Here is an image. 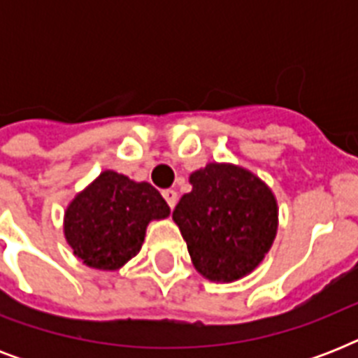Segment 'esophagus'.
I'll use <instances>...</instances> for the list:
<instances>
[{
  "instance_id": "1",
  "label": "esophagus",
  "mask_w": 358,
  "mask_h": 358,
  "mask_svg": "<svg viewBox=\"0 0 358 358\" xmlns=\"http://www.w3.org/2000/svg\"><path fill=\"white\" fill-rule=\"evenodd\" d=\"M163 199L167 201L169 208L173 210V208L176 206V202H178V193H176L174 189H165V191H163Z\"/></svg>"
}]
</instances>
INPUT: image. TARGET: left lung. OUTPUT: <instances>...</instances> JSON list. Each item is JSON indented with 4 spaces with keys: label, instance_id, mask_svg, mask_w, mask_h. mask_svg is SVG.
I'll return each mask as SVG.
<instances>
[{
    "label": "left lung",
    "instance_id": "left-lung-1",
    "mask_svg": "<svg viewBox=\"0 0 358 358\" xmlns=\"http://www.w3.org/2000/svg\"><path fill=\"white\" fill-rule=\"evenodd\" d=\"M193 191L173 212L193 266L210 280L232 282L255 269L277 234V201L249 171L210 163L191 174Z\"/></svg>",
    "mask_w": 358,
    "mask_h": 358
}]
</instances>
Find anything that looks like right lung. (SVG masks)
<instances>
[{"mask_svg": "<svg viewBox=\"0 0 358 358\" xmlns=\"http://www.w3.org/2000/svg\"><path fill=\"white\" fill-rule=\"evenodd\" d=\"M169 213L156 187L106 171L70 202L64 236L89 267L119 269L141 250L146 224Z\"/></svg>", "mask_w": 358, "mask_h": 358, "instance_id": "obj_1", "label": "right lung"}]
</instances>
